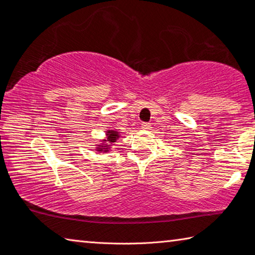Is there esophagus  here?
<instances>
[{"mask_svg": "<svg viewBox=\"0 0 255 255\" xmlns=\"http://www.w3.org/2000/svg\"><path fill=\"white\" fill-rule=\"evenodd\" d=\"M152 127H150V124L148 123H143L141 124V129H144V130H148V129H150Z\"/></svg>", "mask_w": 255, "mask_h": 255, "instance_id": "1", "label": "esophagus"}]
</instances>
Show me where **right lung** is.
<instances>
[{
	"instance_id": "1",
	"label": "right lung",
	"mask_w": 255,
	"mask_h": 255,
	"mask_svg": "<svg viewBox=\"0 0 255 255\" xmlns=\"http://www.w3.org/2000/svg\"><path fill=\"white\" fill-rule=\"evenodd\" d=\"M119 137V131L109 129V130L106 131V137L100 141V144L96 145V150L98 153H108L111 149V146L115 145Z\"/></svg>"
}]
</instances>
